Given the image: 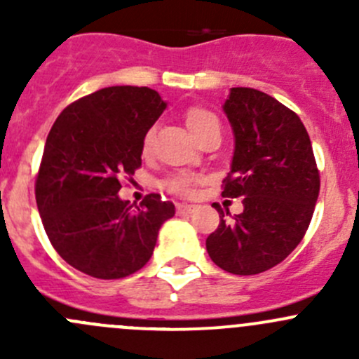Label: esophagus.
<instances>
[{"mask_svg":"<svg viewBox=\"0 0 359 359\" xmlns=\"http://www.w3.org/2000/svg\"><path fill=\"white\" fill-rule=\"evenodd\" d=\"M196 210L194 205H187V203H177V213H193Z\"/></svg>","mask_w":359,"mask_h":359,"instance_id":"1","label":"esophagus"}]
</instances>
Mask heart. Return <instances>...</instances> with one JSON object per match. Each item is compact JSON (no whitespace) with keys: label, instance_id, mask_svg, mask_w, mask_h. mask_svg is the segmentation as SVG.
Here are the masks:
<instances>
[{"label":"heart","instance_id":"heart-1","mask_svg":"<svg viewBox=\"0 0 359 359\" xmlns=\"http://www.w3.org/2000/svg\"><path fill=\"white\" fill-rule=\"evenodd\" d=\"M212 121H217L215 116L206 109H201V107H191V109H187L186 112V125L187 128L191 130L193 135H198V132L205 128V126ZM149 146H151V133H147V135L144 137V142H142L144 154H147ZM166 189L179 194V196H189V194L193 193V179H189V177H173V179H170L168 182H166Z\"/></svg>","mask_w":359,"mask_h":359}]
</instances>
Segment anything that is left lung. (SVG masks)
<instances>
[{
	"mask_svg": "<svg viewBox=\"0 0 359 359\" xmlns=\"http://www.w3.org/2000/svg\"><path fill=\"white\" fill-rule=\"evenodd\" d=\"M234 135L222 196L243 198V212L206 238L210 259L233 274H259L287 259L313 219L320 173L306 126L295 112L255 88H231L222 106Z\"/></svg>",
	"mask_w": 359,
	"mask_h": 359,
	"instance_id": "obj_1",
	"label": "left lung"
}]
</instances>
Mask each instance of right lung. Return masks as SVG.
Wrapping results in <instances>:
<instances>
[{
  "mask_svg": "<svg viewBox=\"0 0 359 359\" xmlns=\"http://www.w3.org/2000/svg\"><path fill=\"white\" fill-rule=\"evenodd\" d=\"M166 109L147 86H107L60 112L46 137L36 203L50 243L74 269L119 280L147 264L159 227L175 215L159 194L140 206L118 196L142 165V142Z\"/></svg>",
  "mask_w": 359,
  "mask_h": 359,
  "instance_id": "obj_1",
  "label": "right lung"
}]
</instances>
